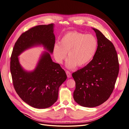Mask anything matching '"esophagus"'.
<instances>
[{"label":"esophagus","mask_w":129,"mask_h":129,"mask_svg":"<svg viewBox=\"0 0 129 129\" xmlns=\"http://www.w3.org/2000/svg\"><path fill=\"white\" fill-rule=\"evenodd\" d=\"M66 75H67V77H68L69 78L72 77V75H71V73H70L69 71H66Z\"/></svg>","instance_id":"34e87169"}]
</instances>
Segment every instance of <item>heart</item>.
<instances>
[{"instance_id": "b5f03b06", "label": "heart", "mask_w": 129, "mask_h": 129, "mask_svg": "<svg viewBox=\"0 0 129 129\" xmlns=\"http://www.w3.org/2000/svg\"><path fill=\"white\" fill-rule=\"evenodd\" d=\"M98 42L91 35L78 32L67 33L62 38L59 45L54 46L53 53L56 62L62 64L67 57L65 66L74 69L77 66L84 67L88 64L96 53Z\"/></svg>"}]
</instances>
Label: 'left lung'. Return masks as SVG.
Instances as JSON below:
<instances>
[{"mask_svg": "<svg viewBox=\"0 0 129 129\" xmlns=\"http://www.w3.org/2000/svg\"><path fill=\"white\" fill-rule=\"evenodd\" d=\"M96 33L98 47L93 59L83 69L72 74L76 83L73 97L79 105L92 108L108 99L119 74L117 53L112 43L99 30Z\"/></svg>", "mask_w": 129, "mask_h": 129, "instance_id": "obj_1", "label": "left lung"}]
</instances>
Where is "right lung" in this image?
<instances>
[{
    "label": "right lung",
    "instance_id": "add662e5",
    "mask_svg": "<svg viewBox=\"0 0 129 129\" xmlns=\"http://www.w3.org/2000/svg\"><path fill=\"white\" fill-rule=\"evenodd\" d=\"M54 28L53 23L40 25L22 33L11 56L10 72L16 91L24 102L38 109L49 108L56 102L59 87L67 78L64 70L51 57L55 42ZM41 45L47 51L41 54L35 69L25 70L18 56L24 51Z\"/></svg>",
    "mask_w": 129,
    "mask_h": 129
}]
</instances>
